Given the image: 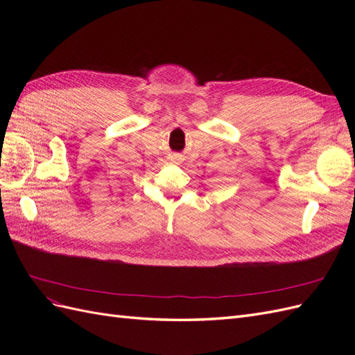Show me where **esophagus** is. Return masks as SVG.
Listing matches in <instances>:
<instances>
[{
  "instance_id": "34e87169",
  "label": "esophagus",
  "mask_w": 355,
  "mask_h": 355,
  "mask_svg": "<svg viewBox=\"0 0 355 355\" xmlns=\"http://www.w3.org/2000/svg\"><path fill=\"white\" fill-rule=\"evenodd\" d=\"M180 159V157L179 155H175V157H171V161H175V163H176V161H179Z\"/></svg>"
}]
</instances>
